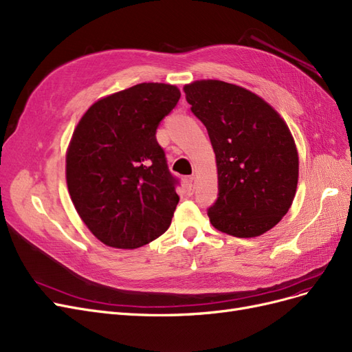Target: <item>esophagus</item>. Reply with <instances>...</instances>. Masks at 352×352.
Masks as SVG:
<instances>
[{"label": "esophagus", "instance_id": "34e87169", "mask_svg": "<svg viewBox=\"0 0 352 352\" xmlns=\"http://www.w3.org/2000/svg\"><path fill=\"white\" fill-rule=\"evenodd\" d=\"M195 186H196V177L191 175V177L187 179V187H188V192H190V195H192V191H195Z\"/></svg>", "mask_w": 352, "mask_h": 352}]
</instances>
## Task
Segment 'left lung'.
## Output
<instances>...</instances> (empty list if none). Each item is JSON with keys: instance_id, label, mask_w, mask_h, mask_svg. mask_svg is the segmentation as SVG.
<instances>
[{"instance_id": "obj_1", "label": "left lung", "mask_w": 352, "mask_h": 352, "mask_svg": "<svg viewBox=\"0 0 352 352\" xmlns=\"http://www.w3.org/2000/svg\"><path fill=\"white\" fill-rule=\"evenodd\" d=\"M205 124L218 169L210 223L238 238L258 236L287 214L298 184V152L279 112L241 86L196 80L184 86Z\"/></svg>"}]
</instances>
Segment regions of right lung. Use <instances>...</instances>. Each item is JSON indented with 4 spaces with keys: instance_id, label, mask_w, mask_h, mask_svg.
Wrapping results in <instances>:
<instances>
[{
    "instance_id": "add662e5",
    "label": "right lung",
    "mask_w": 352,
    "mask_h": 352,
    "mask_svg": "<svg viewBox=\"0 0 352 352\" xmlns=\"http://www.w3.org/2000/svg\"><path fill=\"white\" fill-rule=\"evenodd\" d=\"M181 94L140 83L98 99L73 131L65 179L78 217L99 241L133 250L171 225L179 196L156 129Z\"/></svg>"
}]
</instances>
